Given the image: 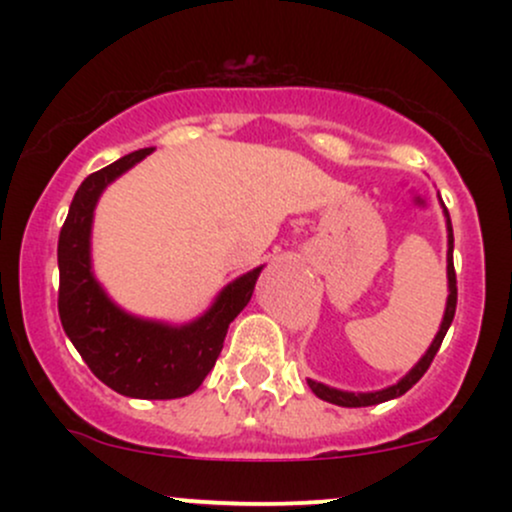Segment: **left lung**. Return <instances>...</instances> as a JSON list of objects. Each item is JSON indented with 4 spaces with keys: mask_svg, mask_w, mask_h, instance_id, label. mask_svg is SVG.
I'll use <instances>...</instances> for the list:
<instances>
[{
    "mask_svg": "<svg viewBox=\"0 0 512 512\" xmlns=\"http://www.w3.org/2000/svg\"><path fill=\"white\" fill-rule=\"evenodd\" d=\"M445 214H448V211H445ZM448 286H450L448 305H445L443 325H440L436 339H433V344L428 346L426 356L421 358V361L409 370V375H404V378L399 380L397 385L387 387V390H380V392H361V395H354V392L334 390V387H327V385H322V383H315V380H308L310 390H313L320 399H325V402L339 404V407H370V404H380V402H387V399L402 397L404 392L411 390V387H414L421 378H424V373L428 370V366H431L433 358H436V354H438L440 344H443L445 332H448L452 317H455V308H457V276H455V264H452V226H450V216H448Z\"/></svg>",
    "mask_w": 512,
    "mask_h": 512,
    "instance_id": "left-lung-1",
    "label": "left lung"
}]
</instances>
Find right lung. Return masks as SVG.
Returning <instances> with one entry per match:
<instances>
[{
  "instance_id": "obj_1",
  "label": "right lung",
  "mask_w": 512,
  "mask_h": 512,
  "mask_svg": "<svg viewBox=\"0 0 512 512\" xmlns=\"http://www.w3.org/2000/svg\"><path fill=\"white\" fill-rule=\"evenodd\" d=\"M151 151L154 149H139L122 156L88 175L76 190L57 243V310L76 351L110 390L137 399H175L192 395L214 368L228 325L248 305L262 267L226 286L209 313L185 327L137 320L108 301L93 279L88 260L93 207L108 182Z\"/></svg>"
}]
</instances>
